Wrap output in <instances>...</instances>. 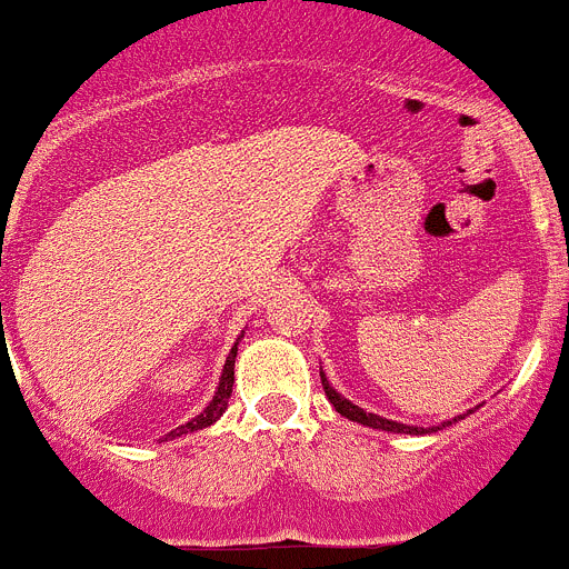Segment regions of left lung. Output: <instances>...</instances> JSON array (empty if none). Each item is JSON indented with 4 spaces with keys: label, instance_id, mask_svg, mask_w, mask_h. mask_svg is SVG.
<instances>
[{
    "label": "left lung",
    "instance_id": "1",
    "mask_svg": "<svg viewBox=\"0 0 569 569\" xmlns=\"http://www.w3.org/2000/svg\"><path fill=\"white\" fill-rule=\"evenodd\" d=\"M321 387H325L327 398H330V403L336 406L338 415L349 417V420H356V423H363V426H372V429H383V431H398V435H426V431H437V429H417V426H403V423H395V420H387V417H378V415H369V411L358 409L356 403H349L347 398H341V395L336 392V389L330 387V380L325 378V372H321Z\"/></svg>",
    "mask_w": 569,
    "mask_h": 569
}]
</instances>
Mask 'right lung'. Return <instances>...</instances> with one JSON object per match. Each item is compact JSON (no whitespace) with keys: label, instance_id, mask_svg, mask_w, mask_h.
I'll return each instance as SVG.
<instances>
[{"label":"right lung","instance_id":"right-lung-1","mask_svg":"<svg viewBox=\"0 0 569 569\" xmlns=\"http://www.w3.org/2000/svg\"><path fill=\"white\" fill-rule=\"evenodd\" d=\"M237 343H233V349H231V352H228V361H226V369H222L220 387H217V395H213L211 403L206 406V411H202V415H197L194 420H189V423H186V426H180V429L171 431V435H166V440H169V437L189 435V431L208 429V426L220 420L222 411L228 409V398H231V389H233V361H237Z\"/></svg>","mask_w":569,"mask_h":569}]
</instances>
